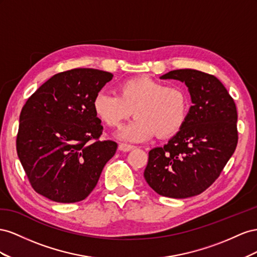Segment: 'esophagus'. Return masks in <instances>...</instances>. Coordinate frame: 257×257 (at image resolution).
<instances>
[{"label":"esophagus","mask_w":257,"mask_h":257,"mask_svg":"<svg viewBox=\"0 0 257 257\" xmlns=\"http://www.w3.org/2000/svg\"><path fill=\"white\" fill-rule=\"evenodd\" d=\"M136 149L135 145H130V144H126V143H120L118 145V150L121 152H129V151H133Z\"/></svg>","instance_id":"obj_1"}]
</instances>
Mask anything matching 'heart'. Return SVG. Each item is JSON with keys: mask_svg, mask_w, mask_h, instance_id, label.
Wrapping results in <instances>:
<instances>
[{"mask_svg": "<svg viewBox=\"0 0 257 257\" xmlns=\"http://www.w3.org/2000/svg\"><path fill=\"white\" fill-rule=\"evenodd\" d=\"M93 112L108 127H117L133 114L136 118L117 133L129 142H143L156 134L170 137L183 127L188 114L189 99L180 86H166L148 76L127 79L118 94L101 90L92 101Z\"/></svg>", "mask_w": 257, "mask_h": 257, "instance_id": "1", "label": "heart"}]
</instances>
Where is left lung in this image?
<instances>
[{"mask_svg":"<svg viewBox=\"0 0 257 257\" xmlns=\"http://www.w3.org/2000/svg\"><path fill=\"white\" fill-rule=\"evenodd\" d=\"M185 83L192 100L183 127L164 148L149 153L148 184L161 196L201 194L221 174L238 143L237 108L224 85L197 70H173L161 76Z\"/></svg>","mask_w":257,"mask_h":257,"instance_id":"obj_1","label":"left lung"}]
</instances>
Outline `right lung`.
Masks as SVG:
<instances>
[{
    "mask_svg": "<svg viewBox=\"0 0 257 257\" xmlns=\"http://www.w3.org/2000/svg\"><path fill=\"white\" fill-rule=\"evenodd\" d=\"M112 73L73 69L58 73L21 109L17 154L36 193L48 199L82 201L96 187L117 143L101 141L92 101Z\"/></svg>",
    "mask_w": 257,
    "mask_h": 257,
    "instance_id": "1",
    "label": "right lung"
}]
</instances>
